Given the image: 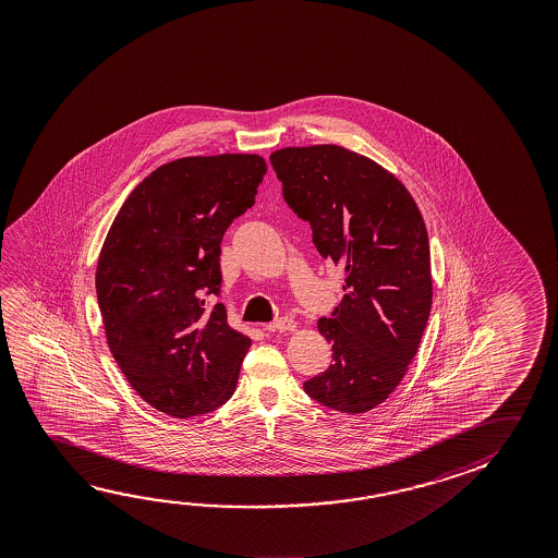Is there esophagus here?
Wrapping results in <instances>:
<instances>
[{
    "mask_svg": "<svg viewBox=\"0 0 558 558\" xmlns=\"http://www.w3.org/2000/svg\"><path fill=\"white\" fill-rule=\"evenodd\" d=\"M298 323L290 319V317H282V319H276L275 323L266 325V330H278V332H288V330H295Z\"/></svg>",
    "mask_w": 558,
    "mask_h": 558,
    "instance_id": "1",
    "label": "esophagus"
}]
</instances>
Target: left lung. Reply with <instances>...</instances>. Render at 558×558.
<instances>
[{"label": "left lung", "instance_id": "obj_1", "mask_svg": "<svg viewBox=\"0 0 558 558\" xmlns=\"http://www.w3.org/2000/svg\"><path fill=\"white\" fill-rule=\"evenodd\" d=\"M283 198L344 272V300L317 323L332 364L303 384L320 404L364 414L393 393L428 323V231L407 186L374 159L335 144L270 156Z\"/></svg>", "mask_w": 558, "mask_h": 558}]
</instances>
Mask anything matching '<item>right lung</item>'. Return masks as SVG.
<instances>
[{"label":"right lung","mask_w":558,"mask_h":558,"mask_svg":"<svg viewBox=\"0 0 558 558\" xmlns=\"http://www.w3.org/2000/svg\"><path fill=\"white\" fill-rule=\"evenodd\" d=\"M256 154L165 163L130 192L95 272L112 356L147 404L174 418L216 411L238 385L251 338L218 303L221 238L255 202Z\"/></svg>","instance_id":"obj_1"}]
</instances>
